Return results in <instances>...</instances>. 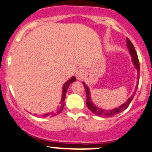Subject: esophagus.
Returning a JSON list of instances; mask_svg holds the SVG:
<instances>
[{
	"label": "esophagus",
	"instance_id": "1",
	"mask_svg": "<svg viewBox=\"0 0 152 152\" xmlns=\"http://www.w3.org/2000/svg\"><path fill=\"white\" fill-rule=\"evenodd\" d=\"M85 71L83 69H78V70L76 72V77H77V80H82L83 78V77L85 76Z\"/></svg>",
	"mask_w": 152,
	"mask_h": 152
}]
</instances>
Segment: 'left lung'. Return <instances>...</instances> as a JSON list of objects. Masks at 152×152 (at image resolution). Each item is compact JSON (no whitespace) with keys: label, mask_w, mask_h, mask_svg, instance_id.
<instances>
[{"label":"left lung","mask_w":152,"mask_h":152,"mask_svg":"<svg viewBox=\"0 0 152 152\" xmlns=\"http://www.w3.org/2000/svg\"><path fill=\"white\" fill-rule=\"evenodd\" d=\"M127 47H128V50H129L130 55L131 56L133 64H134V66L136 67V69H137V73H138V76H137V85L135 88L136 91L137 89V87H138V80L139 79H140V75H139V74H140V63H139L138 56H137V52H136L135 48H134V46L133 45L131 42L130 41L128 38H127ZM83 86H84L85 91H86V106L88 107L89 110L92 113L101 117L113 116V115L122 112V111L125 110V109L128 108V107L129 106L130 103L131 102L132 99H134V94H133L125 103L121 104L120 106H118V107L113 108V109L111 110L102 109V108L99 107L98 106H96V105L92 102V99H91L90 91H89V88L88 87L87 85H86L84 82H83Z\"/></svg>","instance_id":"left-lung-1"}]
</instances>
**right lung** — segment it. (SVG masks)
I'll return each mask as SVG.
<instances>
[{
	"mask_svg": "<svg viewBox=\"0 0 152 152\" xmlns=\"http://www.w3.org/2000/svg\"><path fill=\"white\" fill-rule=\"evenodd\" d=\"M76 80V78H75L74 76H72V77H71L70 79H69V80H67V81L66 82V83L63 84V91H62V99H61V101H60V106L57 107V109L55 111H52V112H50V113H45L42 115V117H52V116H54V115H57V114L60 113H61V111L63 110V107H64V105H65V99H66V92H67V90L68 89H69V86H70V84L72 83H73L74 81H75Z\"/></svg>",
	"mask_w": 152,
	"mask_h": 152,
	"instance_id": "obj_1",
	"label": "right lung"
}]
</instances>
